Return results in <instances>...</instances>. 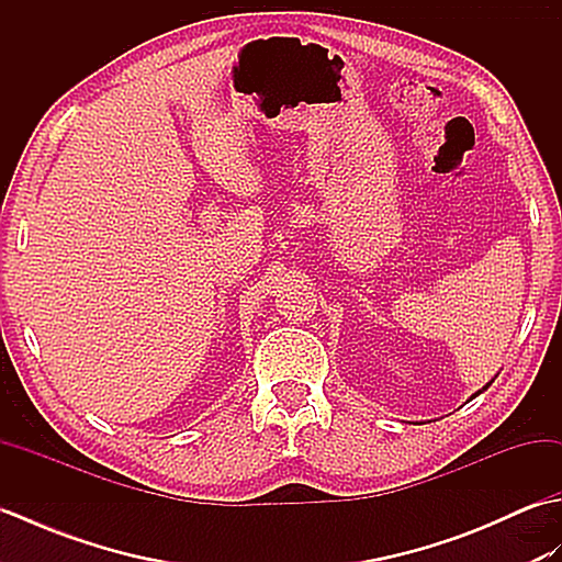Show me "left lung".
<instances>
[{"mask_svg": "<svg viewBox=\"0 0 562 562\" xmlns=\"http://www.w3.org/2000/svg\"><path fill=\"white\" fill-rule=\"evenodd\" d=\"M493 381H495V379H491V381H487V384H485V386H483V389H481V391H475V393H473V396H471V398H475V396H481V393H483V391H485V389H487V386H491V384H493Z\"/></svg>", "mask_w": 562, "mask_h": 562, "instance_id": "left-lung-1", "label": "left lung"}]
</instances>
